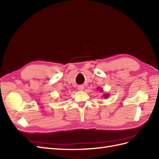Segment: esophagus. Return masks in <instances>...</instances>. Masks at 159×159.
<instances>
[{
	"instance_id": "esophagus-1",
	"label": "esophagus",
	"mask_w": 159,
	"mask_h": 159,
	"mask_svg": "<svg viewBox=\"0 0 159 159\" xmlns=\"http://www.w3.org/2000/svg\"><path fill=\"white\" fill-rule=\"evenodd\" d=\"M84 88V86H82V85H81V86H78V89L80 90H83Z\"/></svg>"
}]
</instances>
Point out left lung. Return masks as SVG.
<instances>
[{
	"mask_svg": "<svg viewBox=\"0 0 159 159\" xmlns=\"http://www.w3.org/2000/svg\"><path fill=\"white\" fill-rule=\"evenodd\" d=\"M98 90H100V92H102V89H100V88H98ZM109 94H104V98H108L109 97Z\"/></svg>",
	"mask_w": 159,
	"mask_h": 159,
	"instance_id": "obj_1",
	"label": "left lung"
}]
</instances>
